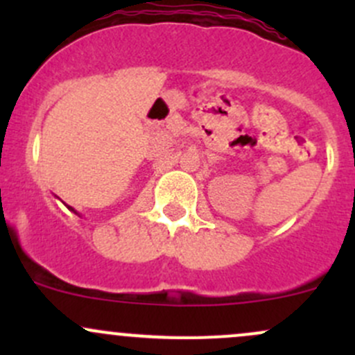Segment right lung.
<instances>
[{
	"instance_id": "1",
	"label": "right lung",
	"mask_w": 355,
	"mask_h": 355,
	"mask_svg": "<svg viewBox=\"0 0 355 355\" xmlns=\"http://www.w3.org/2000/svg\"><path fill=\"white\" fill-rule=\"evenodd\" d=\"M68 209H70V211H73V213H75V214H78V213H77V211H75V209H73V207H71V206H68Z\"/></svg>"
}]
</instances>
